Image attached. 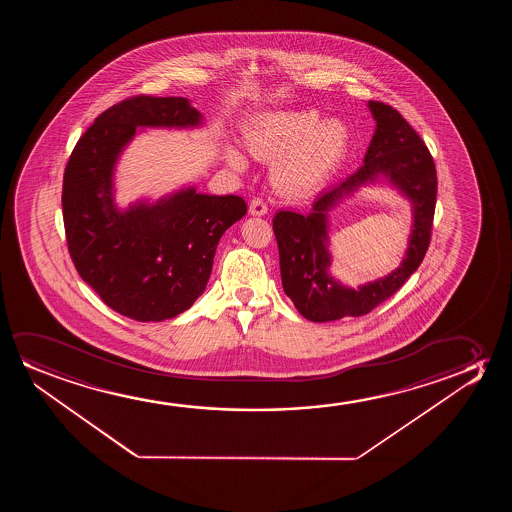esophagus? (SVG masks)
Segmentation results:
<instances>
[{
  "mask_svg": "<svg viewBox=\"0 0 512 512\" xmlns=\"http://www.w3.org/2000/svg\"><path fill=\"white\" fill-rule=\"evenodd\" d=\"M248 211H250V215H253V217H264L267 213L266 203L259 199V197H255V199H252Z\"/></svg>",
  "mask_w": 512,
  "mask_h": 512,
  "instance_id": "obj_1",
  "label": "esophagus"
}]
</instances>
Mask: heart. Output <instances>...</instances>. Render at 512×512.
<instances>
[{
	"mask_svg": "<svg viewBox=\"0 0 512 512\" xmlns=\"http://www.w3.org/2000/svg\"><path fill=\"white\" fill-rule=\"evenodd\" d=\"M350 129L339 119H323L315 110L262 113L246 129L248 152L274 161L271 180L281 194L306 197L329 182L350 148ZM225 161L236 171L248 168L236 145L225 147Z\"/></svg>",
	"mask_w": 512,
	"mask_h": 512,
	"instance_id": "heart-1",
	"label": "heart"
}]
</instances>
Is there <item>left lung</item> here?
<instances>
[{
	"label": "left lung",
	"instance_id": "8db88e82",
	"mask_svg": "<svg viewBox=\"0 0 512 512\" xmlns=\"http://www.w3.org/2000/svg\"><path fill=\"white\" fill-rule=\"evenodd\" d=\"M376 129L357 173L318 196L309 213L278 211L273 229L280 252L281 283L295 308L311 322L371 313L420 267L430 243L437 173L428 148L392 106L369 101ZM385 182L412 204V232L401 266L378 281L348 288L329 273V211L367 184Z\"/></svg>",
	"mask_w": 512,
	"mask_h": 512
}]
</instances>
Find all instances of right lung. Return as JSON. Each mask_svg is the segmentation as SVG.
Here are the masks:
<instances>
[{
  "mask_svg": "<svg viewBox=\"0 0 512 512\" xmlns=\"http://www.w3.org/2000/svg\"><path fill=\"white\" fill-rule=\"evenodd\" d=\"M187 98L138 96L94 120L64 169L63 218L80 278L106 306L136 322L175 318L210 280L222 234L246 215L239 196H211L183 185L157 201L120 208L115 171L143 129H201Z\"/></svg>",
  "mask_w": 512,
  "mask_h": 512,
  "instance_id": "obj_1",
  "label": "right lung"
}]
</instances>
